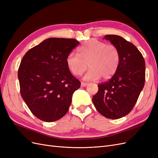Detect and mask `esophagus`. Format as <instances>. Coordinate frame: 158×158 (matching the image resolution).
<instances>
[{"instance_id": "obj_1", "label": "esophagus", "mask_w": 158, "mask_h": 158, "mask_svg": "<svg viewBox=\"0 0 158 158\" xmlns=\"http://www.w3.org/2000/svg\"><path fill=\"white\" fill-rule=\"evenodd\" d=\"M87 84H88L87 83H85V82H81V86L85 87V86H86Z\"/></svg>"}]
</instances>
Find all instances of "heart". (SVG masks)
Masks as SVG:
<instances>
[{
	"mask_svg": "<svg viewBox=\"0 0 158 158\" xmlns=\"http://www.w3.org/2000/svg\"><path fill=\"white\" fill-rule=\"evenodd\" d=\"M77 51L78 55L74 52L68 55L66 65L74 76L81 75L89 66L90 69L84 76L86 80H96L101 77L104 80L111 78L120 64V51L114 45H107L105 42L91 39Z\"/></svg>",
	"mask_w": 158,
	"mask_h": 158,
	"instance_id": "obj_1",
	"label": "heart"
}]
</instances>
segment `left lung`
Here are the masks:
<instances>
[{
	"instance_id": "left-lung-1",
	"label": "left lung",
	"mask_w": 158,
	"mask_h": 158,
	"mask_svg": "<svg viewBox=\"0 0 158 158\" xmlns=\"http://www.w3.org/2000/svg\"><path fill=\"white\" fill-rule=\"evenodd\" d=\"M104 38L120 51V64L111 79L98 85V92L92 102L103 116L118 119L132 111L144 88L145 61L136 47L123 37L106 35Z\"/></svg>"
}]
</instances>
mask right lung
<instances>
[{
	"instance_id": "right-lung-1",
	"label": "right lung",
	"mask_w": 158,
	"mask_h": 158,
	"mask_svg": "<svg viewBox=\"0 0 158 158\" xmlns=\"http://www.w3.org/2000/svg\"><path fill=\"white\" fill-rule=\"evenodd\" d=\"M79 44L74 39L49 38L23 56L18 76L20 94L31 112L53 122L67 113L80 82L66 65L68 55Z\"/></svg>"
}]
</instances>
